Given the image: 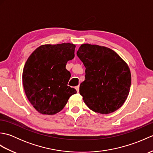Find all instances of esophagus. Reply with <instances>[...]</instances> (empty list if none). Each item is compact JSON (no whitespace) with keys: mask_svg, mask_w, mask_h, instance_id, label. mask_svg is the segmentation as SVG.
Returning <instances> with one entry per match:
<instances>
[{"mask_svg":"<svg viewBox=\"0 0 153 153\" xmlns=\"http://www.w3.org/2000/svg\"><path fill=\"white\" fill-rule=\"evenodd\" d=\"M76 91H77V93H79V85L76 86Z\"/></svg>","mask_w":153,"mask_h":153,"instance_id":"34e87169","label":"esophagus"}]
</instances>
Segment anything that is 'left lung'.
<instances>
[{
  "label": "left lung",
  "instance_id": "8db88e82",
  "mask_svg": "<svg viewBox=\"0 0 153 153\" xmlns=\"http://www.w3.org/2000/svg\"><path fill=\"white\" fill-rule=\"evenodd\" d=\"M77 56L86 68L85 79L79 87L86 105L94 112L105 114L119 109L131 86L127 64L113 50L96 45H82Z\"/></svg>",
  "mask_w": 153,
  "mask_h": 153
}]
</instances>
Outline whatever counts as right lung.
Segmentation results:
<instances>
[{
    "label": "right lung",
    "instance_id": "add662e5",
    "mask_svg": "<svg viewBox=\"0 0 153 153\" xmlns=\"http://www.w3.org/2000/svg\"><path fill=\"white\" fill-rule=\"evenodd\" d=\"M75 48L71 43L44 45L28 58L23 70V85L39 112L52 115L60 112L77 93L68 86L71 74L66 68L67 62L74 58Z\"/></svg>",
    "mask_w": 153,
    "mask_h": 153
}]
</instances>
